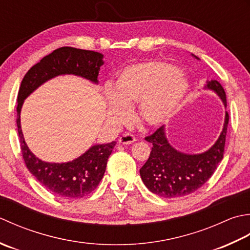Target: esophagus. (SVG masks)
I'll list each match as a JSON object with an SVG mask.
<instances>
[{
    "label": "esophagus",
    "mask_w": 250,
    "mask_h": 250,
    "mask_svg": "<svg viewBox=\"0 0 250 250\" xmlns=\"http://www.w3.org/2000/svg\"><path fill=\"white\" fill-rule=\"evenodd\" d=\"M136 141V138L130 134H124L122 137H120L119 142L122 145H131Z\"/></svg>",
    "instance_id": "1"
}]
</instances>
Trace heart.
Instances as JSON below:
<instances>
[{"instance_id":"b5f03b06","label":"heart","mask_w":250,"mask_h":250,"mask_svg":"<svg viewBox=\"0 0 250 250\" xmlns=\"http://www.w3.org/2000/svg\"><path fill=\"white\" fill-rule=\"evenodd\" d=\"M189 89L187 80L169 63L145 61L122 71L114 90H109V118L123 123L128 106L138 104V120L150 126L164 123L179 108Z\"/></svg>"}]
</instances>
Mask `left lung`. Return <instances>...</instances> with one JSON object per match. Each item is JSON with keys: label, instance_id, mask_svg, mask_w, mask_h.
Here are the masks:
<instances>
[{"label": "left lung", "instance_id": "1", "mask_svg": "<svg viewBox=\"0 0 250 250\" xmlns=\"http://www.w3.org/2000/svg\"><path fill=\"white\" fill-rule=\"evenodd\" d=\"M205 87L217 93L227 106L226 91L218 81H207ZM228 123L229 113L226 112L220 137L209 150L201 154H186L174 149L168 144L164 126L146 136L145 139L153 146L149 159L140 168L141 179L146 187L152 193L165 198L186 196L200 189L209 180L223 159Z\"/></svg>", "mask_w": 250, "mask_h": 250}]
</instances>
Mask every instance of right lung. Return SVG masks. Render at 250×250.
I'll return each mask as SVG.
<instances>
[{
  "mask_svg": "<svg viewBox=\"0 0 250 250\" xmlns=\"http://www.w3.org/2000/svg\"><path fill=\"white\" fill-rule=\"evenodd\" d=\"M104 55L74 47H60L45 56L30 69L20 84L17 105V127L20 147L29 171L44 188L63 198H80L93 192L104 175L106 162L116 142L96 145L78 159L68 163H46L39 160L25 144L20 111L23 100L46 81L61 74H74L98 83Z\"/></svg>",
  "mask_w": 250,
  "mask_h": 250,
  "instance_id": "add662e5",
  "label": "right lung"
}]
</instances>
